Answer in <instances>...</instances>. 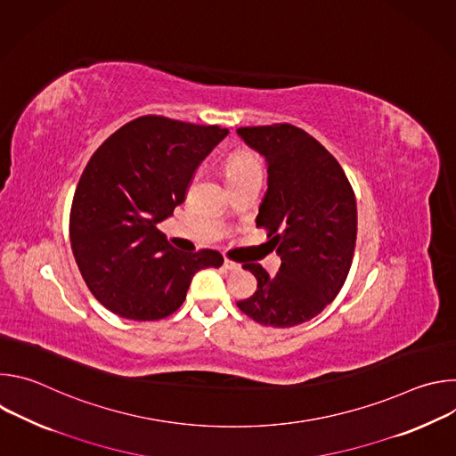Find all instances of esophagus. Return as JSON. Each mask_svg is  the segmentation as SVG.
I'll list each match as a JSON object with an SVG mask.
<instances>
[{"label":"esophagus","mask_w":456,"mask_h":456,"mask_svg":"<svg viewBox=\"0 0 456 456\" xmlns=\"http://www.w3.org/2000/svg\"><path fill=\"white\" fill-rule=\"evenodd\" d=\"M222 267H224L225 271H238V269H240V265L234 264V262H231V259H225Z\"/></svg>","instance_id":"esophagus-1"}]
</instances>
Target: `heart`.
Returning a JSON list of instances; mask_svg holds the SVG:
<instances>
[{
    "instance_id": "heart-1",
    "label": "heart",
    "mask_w": 456,
    "mask_h": 456,
    "mask_svg": "<svg viewBox=\"0 0 456 456\" xmlns=\"http://www.w3.org/2000/svg\"><path fill=\"white\" fill-rule=\"evenodd\" d=\"M262 162H259L257 155L248 150H238L231 153L224 164V175L229 185L241 183L252 178L262 180Z\"/></svg>"
}]
</instances>
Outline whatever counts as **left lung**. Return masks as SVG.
<instances>
[{
	"instance_id": "8db88e82",
	"label": "left lung",
	"mask_w": 456,
	"mask_h": 456,
	"mask_svg": "<svg viewBox=\"0 0 456 456\" xmlns=\"http://www.w3.org/2000/svg\"><path fill=\"white\" fill-rule=\"evenodd\" d=\"M269 164V189L256 227L281 256L276 276L243 264L257 280L238 308L265 327L289 329L315 317L343 289L357 238L354 189L336 157L292 124L238 127Z\"/></svg>"
}]
</instances>
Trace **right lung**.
Instances as JSON below:
<instances>
[{
    "instance_id": "obj_1",
    "label": "right lung",
    "mask_w": 456,
    "mask_h": 456,
    "mask_svg": "<svg viewBox=\"0 0 456 456\" xmlns=\"http://www.w3.org/2000/svg\"><path fill=\"white\" fill-rule=\"evenodd\" d=\"M229 132L144 115L118 127L86 164L70 209L76 264L95 299L134 321L171 315L192 276L220 252L175 248L157 224L185 200L200 162Z\"/></svg>"
}]
</instances>
